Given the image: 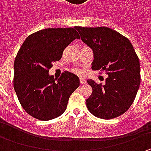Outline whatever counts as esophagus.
Segmentation results:
<instances>
[{"label": "esophagus", "mask_w": 151, "mask_h": 151, "mask_svg": "<svg viewBox=\"0 0 151 151\" xmlns=\"http://www.w3.org/2000/svg\"><path fill=\"white\" fill-rule=\"evenodd\" d=\"M80 83H81V85H84L86 83V81L85 79L81 78L80 79Z\"/></svg>", "instance_id": "esophagus-1"}]
</instances>
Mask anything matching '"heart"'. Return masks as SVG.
Wrapping results in <instances>:
<instances>
[{"instance_id": "heart-1", "label": "heart", "mask_w": 151, "mask_h": 151, "mask_svg": "<svg viewBox=\"0 0 151 151\" xmlns=\"http://www.w3.org/2000/svg\"><path fill=\"white\" fill-rule=\"evenodd\" d=\"M72 72L75 73V74H76V75H81V70H79V69L75 68V69H73L72 70Z\"/></svg>"}]
</instances>
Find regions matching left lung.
Listing matches in <instances>:
<instances>
[{
	"label": "left lung",
	"instance_id": "8db88e82",
	"mask_svg": "<svg viewBox=\"0 0 151 151\" xmlns=\"http://www.w3.org/2000/svg\"><path fill=\"white\" fill-rule=\"evenodd\" d=\"M94 54L91 69L108 75L105 84L88 80L92 93L86 101L99 119L117 118L130 107L140 85L139 60L128 38L107 27H76Z\"/></svg>",
	"mask_w": 151,
	"mask_h": 151
}]
</instances>
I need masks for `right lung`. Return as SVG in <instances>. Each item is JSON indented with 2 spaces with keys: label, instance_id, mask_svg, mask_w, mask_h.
<instances>
[{
  "label": "right lung",
  "instance_id": "1",
  "mask_svg": "<svg viewBox=\"0 0 151 151\" xmlns=\"http://www.w3.org/2000/svg\"><path fill=\"white\" fill-rule=\"evenodd\" d=\"M79 39L76 27L47 28L30 34L16 56L13 86L22 108L38 120L48 121L65 111L70 95L80 86L79 78L65 71L57 81L49 75L52 63L64 50Z\"/></svg>",
  "mask_w": 151,
  "mask_h": 151
}]
</instances>
